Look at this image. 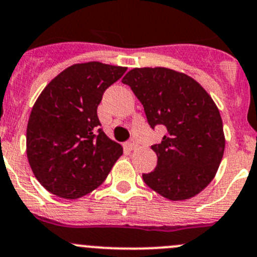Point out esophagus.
Here are the masks:
<instances>
[{"instance_id": "1", "label": "esophagus", "mask_w": 257, "mask_h": 257, "mask_svg": "<svg viewBox=\"0 0 257 257\" xmlns=\"http://www.w3.org/2000/svg\"><path fill=\"white\" fill-rule=\"evenodd\" d=\"M125 147L129 149V151H133V149L136 148V142H134V139H131L129 142H126Z\"/></svg>"}]
</instances>
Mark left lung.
Masks as SVG:
<instances>
[{
    "label": "left lung",
    "instance_id": "obj_1",
    "mask_svg": "<svg viewBox=\"0 0 257 257\" xmlns=\"http://www.w3.org/2000/svg\"><path fill=\"white\" fill-rule=\"evenodd\" d=\"M121 83L131 86L152 129L167 131L157 167L143 174L149 188L172 201L187 200L208 186L225 151L220 111L207 91L186 74L166 68L133 69Z\"/></svg>",
    "mask_w": 257,
    "mask_h": 257
}]
</instances>
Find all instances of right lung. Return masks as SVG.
Here are the masks:
<instances>
[{"mask_svg":"<svg viewBox=\"0 0 257 257\" xmlns=\"http://www.w3.org/2000/svg\"><path fill=\"white\" fill-rule=\"evenodd\" d=\"M126 68L98 61L75 64L52 79L37 98L26 132L27 158L37 181L66 200L98 188L123 154L100 128L103 94Z\"/></svg>","mask_w":257,"mask_h":257,"instance_id":"1","label":"right lung"}]
</instances>
